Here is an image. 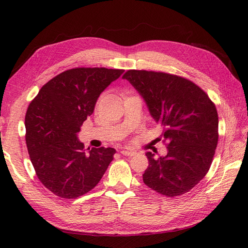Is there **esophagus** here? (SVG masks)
I'll use <instances>...</instances> for the list:
<instances>
[{"label":"esophagus","mask_w":248,"mask_h":248,"mask_svg":"<svg viewBox=\"0 0 248 248\" xmlns=\"http://www.w3.org/2000/svg\"><path fill=\"white\" fill-rule=\"evenodd\" d=\"M120 154L124 155H127V156H132V155H135V152L134 151H129V150H121Z\"/></svg>","instance_id":"obj_1"}]
</instances>
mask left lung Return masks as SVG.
Returning a JSON list of instances; mask_svg holds the SVG:
<instances>
[{"label":"left lung","mask_w":248,"mask_h":248,"mask_svg":"<svg viewBox=\"0 0 248 248\" xmlns=\"http://www.w3.org/2000/svg\"><path fill=\"white\" fill-rule=\"evenodd\" d=\"M123 78L144 98L167 141L165 156L146 154L144 183L167 197L191 191L207 175L217 146L215 104L196 84L170 73L128 70Z\"/></svg>","instance_id":"left-lung-1"}]
</instances>
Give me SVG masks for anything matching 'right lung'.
Returning <instances> with one entry per match:
<instances>
[{"label":"right lung","mask_w":248,"mask_h":248,"mask_svg":"<svg viewBox=\"0 0 248 248\" xmlns=\"http://www.w3.org/2000/svg\"><path fill=\"white\" fill-rule=\"evenodd\" d=\"M123 69L73 68L41 87L25 115V141L39 181L56 196L76 199L101 180L114 148H92L85 155L78 140L105 88ZM89 149V148H88Z\"/></svg>","instance_id":"1"}]
</instances>
